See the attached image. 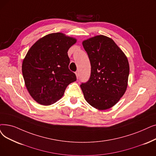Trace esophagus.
<instances>
[{
  "label": "esophagus",
  "instance_id": "34e87169",
  "mask_svg": "<svg viewBox=\"0 0 156 156\" xmlns=\"http://www.w3.org/2000/svg\"><path fill=\"white\" fill-rule=\"evenodd\" d=\"M75 74H76V76L77 79H78V78H79V73H78V72H76Z\"/></svg>",
  "mask_w": 156,
  "mask_h": 156
}]
</instances>
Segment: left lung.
I'll use <instances>...</instances> for the list:
<instances>
[{
  "mask_svg": "<svg viewBox=\"0 0 156 156\" xmlns=\"http://www.w3.org/2000/svg\"><path fill=\"white\" fill-rule=\"evenodd\" d=\"M83 48L91 65L90 77L81 89L87 102L99 110L115 105L127 87L129 65L114 41L103 35L84 40Z\"/></svg>",
  "mask_w": 156,
  "mask_h": 156,
  "instance_id": "obj_1",
  "label": "left lung"
}]
</instances>
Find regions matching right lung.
<instances>
[{
  "label": "right lung",
  "mask_w": 156,
  "mask_h": 156,
  "mask_svg": "<svg viewBox=\"0 0 156 156\" xmlns=\"http://www.w3.org/2000/svg\"><path fill=\"white\" fill-rule=\"evenodd\" d=\"M77 41L61 32L40 38L28 51L22 62L25 84L31 97L40 105L56 103L64 96L67 86L75 82L69 69L67 51Z\"/></svg>",
  "instance_id": "right-lung-1"
}]
</instances>
